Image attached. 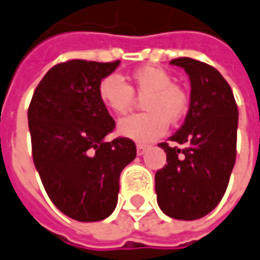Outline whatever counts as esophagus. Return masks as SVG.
<instances>
[{"instance_id":"1","label":"esophagus","mask_w":260,"mask_h":260,"mask_svg":"<svg viewBox=\"0 0 260 260\" xmlns=\"http://www.w3.org/2000/svg\"><path fill=\"white\" fill-rule=\"evenodd\" d=\"M146 150H147V146H146V144H137V154H139V156L144 154V151Z\"/></svg>"}]
</instances>
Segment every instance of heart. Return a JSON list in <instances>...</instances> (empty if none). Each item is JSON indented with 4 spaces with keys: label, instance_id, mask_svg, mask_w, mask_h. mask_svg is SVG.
I'll return each instance as SVG.
<instances>
[{
    "label": "heart",
    "instance_id": "b5f03b06",
    "mask_svg": "<svg viewBox=\"0 0 260 260\" xmlns=\"http://www.w3.org/2000/svg\"><path fill=\"white\" fill-rule=\"evenodd\" d=\"M100 102L114 114L124 116L134 106V94L143 98L146 111L123 118L118 133L136 142H153L166 133L169 121H180L189 110V97L173 83L166 70L146 66L132 73L128 84L117 74L103 78L97 88Z\"/></svg>",
    "mask_w": 260,
    "mask_h": 260
}]
</instances>
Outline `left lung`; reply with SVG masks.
Here are the masks:
<instances>
[{"mask_svg":"<svg viewBox=\"0 0 260 260\" xmlns=\"http://www.w3.org/2000/svg\"><path fill=\"white\" fill-rule=\"evenodd\" d=\"M170 64L190 78V106L169 143L167 165L154 176L160 209L179 220L200 219L215 209L228 189L236 160L238 106L231 85L206 62L180 57Z\"/></svg>","mask_w":260,"mask_h":260,"instance_id":"left-lung-1","label":"left lung"}]
</instances>
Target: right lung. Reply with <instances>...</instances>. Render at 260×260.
Wrapping results in <instances>:
<instances>
[{
    "label": "right lung",
    "instance_id": "obj_1",
    "mask_svg": "<svg viewBox=\"0 0 260 260\" xmlns=\"http://www.w3.org/2000/svg\"><path fill=\"white\" fill-rule=\"evenodd\" d=\"M120 61L69 60L48 70L28 107L32 160L55 207L78 222H99L117 205L120 173L136 157L127 137L104 142L116 121L97 88Z\"/></svg>",
    "mask_w": 260,
    "mask_h": 260
}]
</instances>
